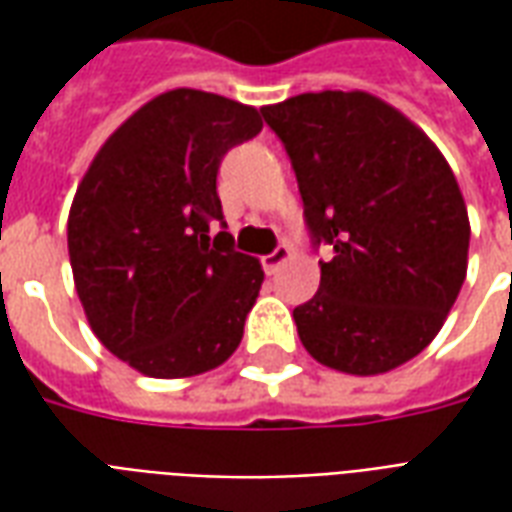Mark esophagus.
I'll return each mask as SVG.
<instances>
[{
    "mask_svg": "<svg viewBox=\"0 0 512 512\" xmlns=\"http://www.w3.org/2000/svg\"><path fill=\"white\" fill-rule=\"evenodd\" d=\"M290 246L288 244H279L271 255L263 257V268H266V274H277V268L285 263V260H290Z\"/></svg>",
    "mask_w": 512,
    "mask_h": 512,
    "instance_id": "34e87169",
    "label": "esophagus"
}]
</instances>
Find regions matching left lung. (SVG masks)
<instances>
[{
    "instance_id": "obj_1",
    "label": "left lung",
    "mask_w": 512,
    "mask_h": 512,
    "mask_svg": "<svg viewBox=\"0 0 512 512\" xmlns=\"http://www.w3.org/2000/svg\"><path fill=\"white\" fill-rule=\"evenodd\" d=\"M260 115L296 172L321 288L293 310L321 365L376 376L428 348L466 279L469 216L444 161L376 95L301 93Z\"/></svg>"
}]
</instances>
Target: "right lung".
Wrapping results in <instances>:
<instances>
[{"label":"right lung","instance_id":"1","mask_svg":"<svg viewBox=\"0 0 512 512\" xmlns=\"http://www.w3.org/2000/svg\"><path fill=\"white\" fill-rule=\"evenodd\" d=\"M260 128L252 106L169 90L106 139L76 189V293L95 337L145 376L208 373L244 337L263 268L235 252L216 175ZM216 221L223 233L213 236Z\"/></svg>","mask_w":512,"mask_h":512}]
</instances>
